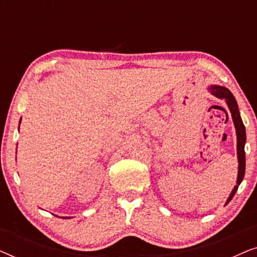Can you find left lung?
<instances>
[{"instance_id":"8db88e82","label":"left lung","mask_w":257,"mask_h":257,"mask_svg":"<svg viewBox=\"0 0 257 257\" xmlns=\"http://www.w3.org/2000/svg\"><path fill=\"white\" fill-rule=\"evenodd\" d=\"M207 91L209 93H212L214 97L219 98V99H223L226 101L228 108H229V112L231 114V119H233L235 131H236V153H237V178H236V185L234 186V188L231 189L229 196H228L226 203L224 206L228 205L233 196L236 193L238 186L243 180L244 178V172H245V153H244V145L245 140H247V137H245V127L243 125V121H242L241 115H240V110H238V105L236 103V99L233 96V93L230 92L227 87L221 86V85H209L207 86Z\"/></svg>"}]
</instances>
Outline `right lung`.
<instances>
[{
    "mask_svg": "<svg viewBox=\"0 0 257 257\" xmlns=\"http://www.w3.org/2000/svg\"><path fill=\"white\" fill-rule=\"evenodd\" d=\"M21 120H22V118L20 119V124H21ZM62 219H70V217H62Z\"/></svg>",
    "mask_w": 257,
    "mask_h": 257,
    "instance_id": "1",
    "label": "right lung"
}]
</instances>
